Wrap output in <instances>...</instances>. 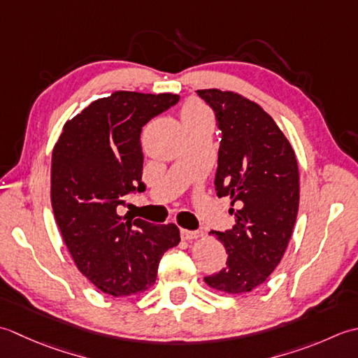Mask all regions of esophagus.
Segmentation results:
<instances>
[{
  "label": "esophagus",
  "instance_id": "1",
  "mask_svg": "<svg viewBox=\"0 0 358 358\" xmlns=\"http://www.w3.org/2000/svg\"><path fill=\"white\" fill-rule=\"evenodd\" d=\"M203 236V231L201 230H185L182 229L180 230V238L185 239V241H192V239H198Z\"/></svg>",
  "mask_w": 358,
  "mask_h": 358
}]
</instances>
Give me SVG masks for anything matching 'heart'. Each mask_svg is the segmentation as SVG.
Listing matches in <instances>:
<instances>
[{
  "label": "heart",
  "mask_w": 358,
  "mask_h": 358,
  "mask_svg": "<svg viewBox=\"0 0 358 358\" xmlns=\"http://www.w3.org/2000/svg\"><path fill=\"white\" fill-rule=\"evenodd\" d=\"M182 122H210V114L207 109L199 103H188L182 109Z\"/></svg>",
  "instance_id": "obj_1"
}]
</instances>
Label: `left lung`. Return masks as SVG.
I'll return each mask as SVG.
<instances>
[{
  "label": "left lung",
  "mask_w": 358,
  "mask_h": 358,
  "mask_svg": "<svg viewBox=\"0 0 358 358\" xmlns=\"http://www.w3.org/2000/svg\"><path fill=\"white\" fill-rule=\"evenodd\" d=\"M213 109L221 145L215 189L229 196L235 225L216 235L227 262L203 278L225 294L259 287L280 264L287 249L300 203V174L292 145L259 105L236 92L199 90Z\"/></svg>",
  "instance_id": "8db88e82"
}]
</instances>
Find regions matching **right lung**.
I'll return each mask as SVG.
<instances>
[{"label": "right lung", "instance_id": "obj_1", "mask_svg": "<svg viewBox=\"0 0 358 358\" xmlns=\"http://www.w3.org/2000/svg\"><path fill=\"white\" fill-rule=\"evenodd\" d=\"M178 94L117 91L64 123L52 151L50 202L78 271L113 296L147 290L162 255L178 245L174 224L122 216L127 196L145 192L142 127Z\"/></svg>", "mask_w": 358, "mask_h": 358}]
</instances>
